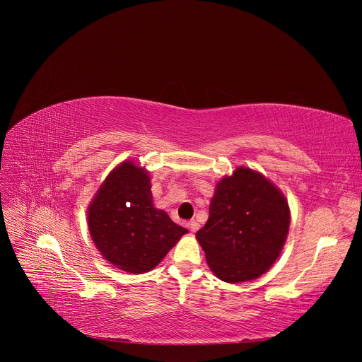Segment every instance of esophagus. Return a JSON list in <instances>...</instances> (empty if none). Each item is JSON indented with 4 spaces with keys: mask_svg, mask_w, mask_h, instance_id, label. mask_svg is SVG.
<instances>
[{
    "mask_svg": "<svg viewBox=\"0 0 362 362\" xmlns=\"http://www.w3.org/2000/svg\"><path fill=\"white\" fill-rule=\"evenodd\" d=\"M187 227H189V230H191L192 233H195L199 229V224L195 220H192V221L187 223Z\"/></svg>",
    "mask_w": 362,
    "mask_h": 362,
    "instance_id": "esophagus-1",
    "label": "esophagus"
}]
</instances>
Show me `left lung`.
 I'll use <instances>...</instances> for the list:
<instances>
[{"label": "left lung", "mask_w": 362, "mask_h": 362, "mask_svg": "<svg viewBox=\"0 0 362 362\" xmlns=\"http://www.w3.org/2000/svg\"><path fill=\"white\" fill-rule=\"evenodd\" d=\"M289 223V205L279 189L258 171L238 167L217 183L210 217L197 239L218 279L248 281L270 270Z\"/></svg>", "instance_id": "obj_1"}]
</instances>
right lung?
<instances>
[{"label": "right lung", "mask_w": 362, "mask_h": 362, "mask_svg": "<svg viewBox=\"0 0 362 362\" xmlns=\"http://www.w3.org/2000/svg\"><path fill=\"white\" fill-rule=\"evenodd\" d=\"M88 226L101 255L133 274L154 269L187 233L154 206L149 175L132 161L107 176L88 208Z\"/></svg>", "instance_id": "obj_1"}]
</instances>
